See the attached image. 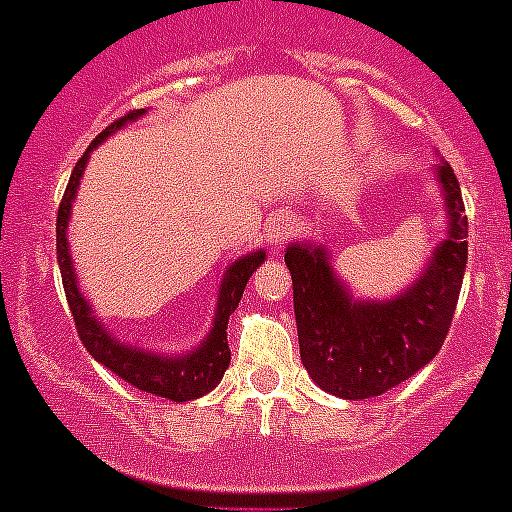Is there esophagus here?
I'll return each instance as SVG.
<instances>
[{
	"instance_id": "1",
	"label": "esophagus",
	"mask_w": 512,
	"mask_h": 512,
	"mask_svg": "<svg viewBox=\"0 0 512 512\" xmlns=\"http://www.w3.org/2000/svg\"><path fill=\"white\" fill-rule=\"evenodd\" d=\"M266 236H269L271 246H279L281 241H287L289 236H294V218H289V215L284 213L274 215L269 228H266Z\"/></svg>"
}]
</instances>
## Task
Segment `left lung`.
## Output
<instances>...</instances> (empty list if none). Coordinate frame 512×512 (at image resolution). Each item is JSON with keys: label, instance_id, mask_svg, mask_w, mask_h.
Returning a JSON list of instances; mask_svg holds the SVG:
<instances>
[{"label": "left lung", "instance_id": "8db88e82", "mask_svg": "<svg viewBox=\"0 0 512 512\" xmlns=\"http://www.w3.org/2000/svg\"><path fill=\"white\" fill-rule=\"evenodd\" d=\"M439 182L449 236L424 276L398 299L353 302L322 246L294 243L284 253L292 271L299 355L312 381L332 396H381L424 368L444 345L467 266V213L449 164L439 167Z\"/></svg>", "mask_w": 512, "mask_h": 512}]
</instances>
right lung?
<instances>
[{"label":"right lung","mask_w":512,"mask_h":512,"mask_svg":"<svg viewBox=\"0 0 512 512\" xmlns=\"http://www.w3.org/2000/svg\"><path fill=\"white\" fill-rule=\"evenodd\" d=\"M144 114V109L129 111L121 119H116L114 124L106 126V129L98 134L91 142V147L86 149L78 164L73 167V175H70L68 187H65V195L60 200L58 208V228H55V243H58V264H60V276H63V289L65 297H68L70 314L75 320V330L78 337L86 345L88 353L98 360L101 365L116 373L121 381L131 383L139 391L154 393V396L172 398V401H190V398H200L205 393L213 391L215 386L223 378L225 368L231 363V350H228V317L236 312L238 302L243 297V289H246V281L251 279V274L264 264V251H253L248 256H241L231 269L225 271L223 284H220V297H218V312H215L213 330L205 337V342L198 350L192 353L180 355V358H172V355H154L144 353L137 348H126L121 342H116L109 332L103 330L96 320H93L91 307L83 299V294L78 292V284H75L73 266H70V253H68V238H65V228H68L70 218V203L75 198V190H78V182H81L83 170H86L88 154L91 149H96V144H101L103 139L114 134L116 129L126 124L131 119H139Z\"/></svg>","instance_id":"add662e5"}]
</instances>
